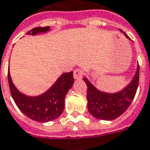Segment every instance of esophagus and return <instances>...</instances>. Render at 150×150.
Masks as SVG:
<instances>
[{
    "mask_svg": "<svg viewBox=\"0 0 150 150\" xmlns=\"http://www.w3.org/2000/svg\"><path fill=\"white\" fill-rule=\"evenodd\" d=\"M73 77H74V79L76 80H79V79H82V71L80 69H76L73 73Z\"/></svg>",
    "mask_w": 150,
    "mask_h": 150,
    "instance_id": "obj_1",
    "label": "esophagus"
}]
</instances>
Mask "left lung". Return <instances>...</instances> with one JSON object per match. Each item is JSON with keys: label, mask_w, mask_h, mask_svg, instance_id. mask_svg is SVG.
I'll use <instances>...</instances> for the list:
<instances>
[{"label": "left lung", "mask_w": 150, "mask_h": 150, "mask_svg": "<svg viewBox=\"0 0 150 150\" xmlns=\"http://www.w3.org/2000/svg\"><path fill=\"white\" fill-rule=\"evenodd\" d=\"M120 31L130 40L129 36ZM139 67L137 64L136 72L131 81L125 87L116 92H106L96 88L86 76L83 81L87 86V110L93 117L103 120H112L124 113L133 101L139 85Z\"/></svg>", "instance_id": "1"}]
</instances>
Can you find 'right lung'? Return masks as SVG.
I'll return each mask as SVG.
<instances>
[{
  "mask_svg": "<svg viewBox=\"0 0 150 150\" xmlns=\"http://www.w3.org/2000/svg\"><path fill=\"white\" fill-rule=\"evenodd\" d=\"M50 27H36L26 35L46 34ZM8 82L12 98L21 111L30 119L45 123L59 118L64 110L65 97L74 82L73 72L61 74L49 89L38 96H28L20 91L12 82L8 70Z\"/></svg>",
  "mask_w": 150,
  "mask_h": 150,
  "instance_id": "obj_1",
  "label": "right lung"
}]
</instances>
